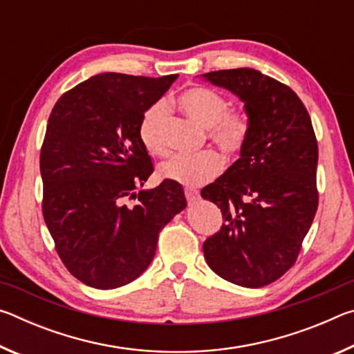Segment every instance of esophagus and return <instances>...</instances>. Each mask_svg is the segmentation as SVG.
<instances>
[{"mask_svg": "<svg viewBox=\"0 0 354 354\" xmlns=\"http://www.w3.org/2000/svg\"><path fill=\"white\" fill-rule=\"evenodd\" d=\"M185 198L189 200V203H195V201H198L200 194L194 189H185Z\"/></svg>", "mask_w": 354, "mask_h": 354, "instance_id": "obj_1", "label": "esophagus"}]
</instances>
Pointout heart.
Instances as JSON below:
<instances>
[{
	"label": "heart",
	"instance_id": "1",
	"mask_svg": "<svg viewBox=\"0 0 354 354\" xmlns=\"http://www.w3.org/2000/svg\"><path fill=\"white\" fill-rule=\"evenodd\" d=\"M179 107L187 115L207 129L209 139L226 154H234L247 140L250 122L242 112L230 111L225 97L206 87L185 91L178 100ZM167 104L158 101L149 106L142 115L139 124V139L151 154H162L165 142L162 136ZM223 160L214 151L198 154H173L159 165L158 175L165 181L178 183L187 187H196L211 181L221 171Z\"/></svg>",
	"mask_w": 354,
	"mask_h": 354
}]
</instances>
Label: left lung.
Segmentation results:
<instances>
[{
	"label": "left lung",
	"instance_id": "obj_1",
	"mask_svg": "<svg viewBox=\"0 0 354 354\" xmlns=\"http://www.w3.org/2000/svg\"><path fill=\"white\" fill-rule=\"evenodd\" d=\"M243 103L250 131L239 158L201 190L225 223L203 243L207 266L257 289L295 263L319 205V148L310 117L290 87L254 68L201 75Z\"/></svg>",
	"mask_w": 354,
	"mask_h": 354
}]
</instances>
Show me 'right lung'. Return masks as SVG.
I'll return each mask as SVG.
<instances>
[{
    "label": "right lung",
    "instance_id": "obj_1",
    "mask_svg": "<svg viewBox=\"0 0 354 354\" xmlns=\"http://www.w3.org/2000/svg\"><path fill=\"white\" fill-rule=\"evenodd\" d=\"M176 77L95 75L64 93L48 118L44 218L64 266L86 286L106 290L139 278L159 231L187 206L178 183L136 192L153 173L139 139L142 115Z\"/></svg>",
    "mask_w": 354,
    "mask_h": 354
}]
</instances>
